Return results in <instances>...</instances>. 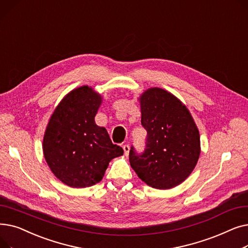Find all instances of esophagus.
I'll return each mask as SVG.
<instances>
[{"mask_svg":"<svg viewBox=\"0 0 248 248\" xmlns=\"http://www.w3.org/2000/svg\"><path fill=\"white\" fill-rule=\"evenodd\" d=\"M123 149H124V155H127L128 153H129V146H128V145H124V146H123Z\"/></svg>","mask_w":248,"mask_h":248,"instance_id":"34e87169","label":"esophagus"}]
</instances>
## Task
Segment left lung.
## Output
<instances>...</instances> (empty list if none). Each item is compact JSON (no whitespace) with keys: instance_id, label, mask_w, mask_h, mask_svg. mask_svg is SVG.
Returning a JSON list of instances; mask_svg holds the SVG:
<instances>
[{"instance_id":"left-lung-1","label":"left lung","mask_w":248,"mask_h":248,"mask_svg":"<svg viewBox=\"0 0 248 248\" xmlns=\"http://www.w3.org/2000/svg\"><path fill=\"white\" fill-rule=\"evenodd\" d=\"M141 125L146 149L129 151L139 178L155 189H171L192 173L200 155V136L188 108L168 91L154 87L141 94Z\"/></svg>"}]
</instances>
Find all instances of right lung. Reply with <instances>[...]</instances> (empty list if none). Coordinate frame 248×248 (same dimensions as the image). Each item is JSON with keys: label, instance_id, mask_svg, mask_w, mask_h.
<instances>
[{"label": "right lung", "instance_id": "right-lung-1", "mask_svg": "<svg viewBox=\"0 0 248 248\" xmlns=\"http://www.w3.org/2000/svg\"><path fill=\"white\" fill-rule=\"evenodd\" d=\"M101 96L91 87H78L65 96L52 114L43 140L45 160L61 182L85 188L100 182L109 162L124 154L113 145L94 116Z\"/></svg>", "mask_w": 248, "mask_h": 248}]
</instances>
